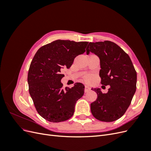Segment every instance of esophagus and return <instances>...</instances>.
Segmentation results:
<instances>
[{
	"mask_svg": "<svg viewBox=\"0 0 151 151\" xmlns=\"http://www.w3.org/2000/svg\"><path fill=\"white\" fill-rule=\"evenodd\" d=\"M91 90V88H89V87L87 86H85V88H84V92L85 93H88L89 92V91Z\"/></svg>",
	"mask_w": 151,
	"mask_h": 151,
	"instance_id": "1",
	"label": "esophagus"
}]
</instances>
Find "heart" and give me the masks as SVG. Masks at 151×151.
<instances>
[{
	"mask_svg": "<svg viewBox=\"0 0 151 151\" xmlns=\"http://www.w3.org/2000/svg\"><path fill=\"white\" fill-rule=\"evenodd\" d=\"M93 76L91 75H87L84 77V81L86 82V83H89L90 82L92 81Z\"/></svg>",
	"mask_w": 151,
	"mask_h": 151,
	"instance_id": "heart-1",
	"label": "heart"
}]
</instances>
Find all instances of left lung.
<instances>
[{
  "label": "left lung",
  "instance_id": "obj_1",
  "mask_svg": "<svg viewBox=\"0 0 151 151\" xmlns=\"http://www.w3.org/2000/svg\"><path fill=\"white\" fill-rule=\"evenodd\" d=\"M99 58L101 83L110 86L107 93L99 88L91 89L98 98L91 104V111L97 120L111 122L119 119L129 107L136 91L137 72L129 55L110 41L90 42L86 53Z\"/></svg>",
  "mask_w": 151,
  "mask_h": 151
}]
</instances>
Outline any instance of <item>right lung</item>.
I'll return each mask as SVG.
<instances>
[{"label":"right lung","instance_id":"right-lung-1","mask_svg":"<svg viewBox=\"0 0 151 151\" xmlns=\"http://www.w3.org/2000/svg\"><path fill=\"white\" fill-rule=\"evenodd\" d=\"M88 42L58 40L36 53L28 74L29 92L36 111L50 122H64L74 113L75 104L84 93V86L76 83L62 89L63 67L69 68L74 58L86 52Z\"/></svg>","mask_w":151,"mask_h":151}]
</instances>
